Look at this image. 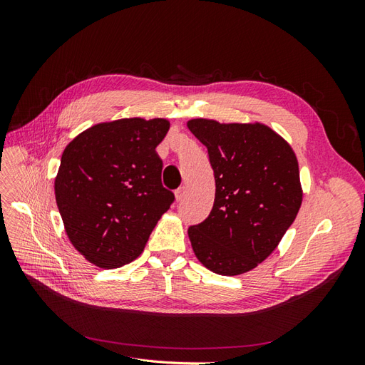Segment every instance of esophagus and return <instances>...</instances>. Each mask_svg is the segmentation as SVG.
<instances>
[{"mask_svg": "<svg viewBox=\"0 0 365 365\" xmlns=\"http://www.w3.org/2000/svg\"><path fill=\"white\" fill-rule=\"evenodd\" d=\"M185 187H180V189L178 190H176L175 192V196H176V201H182L184 200V197H185Z\"/></svg>", "mask_w": 365, "mask_h": 365, "instance_id": "34e87169", "label": "esophagus"}]
</instances>
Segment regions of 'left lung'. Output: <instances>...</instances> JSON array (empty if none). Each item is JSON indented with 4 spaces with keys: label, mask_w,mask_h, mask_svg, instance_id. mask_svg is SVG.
Here are the masks:
<instances>
[{
    "label": "left lung",
    "mask_w": 365,
    "mask_h": 365,
    "mask_svg": "<svg viewBox=\"0 0 365 365\" xmlns=\"http://www.w3.org/2000/svg\"><path fill=\"white\" fill-rule=\"evenodd\" d=\"M207 148L216 182L213 208L189 228L192 248L205 268L237 275L256 268L277 248L302 205L292 148L260 123H187Z\"/></svg>",
    "instance_id": "1"
}]
</instances>
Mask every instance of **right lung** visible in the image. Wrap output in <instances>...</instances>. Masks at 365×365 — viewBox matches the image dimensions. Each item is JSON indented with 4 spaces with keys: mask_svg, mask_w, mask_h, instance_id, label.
Masks as SVG:
<instances>
[{
    "mask_svg": "<svg viewBox=\"0 0 365 365\" xmlns=\"http://www.w3.org/2000/svg\"><path fill=\"white\" fill-rule=\"evenodd\" d=\"M169 126L165 118H121L83 130L65 148L56 204L73 247L96 267L135 260L173 204L155 150Z\"/></svg>",
    "mask_w": 365,
    "mask_h": 365,
    "instance_id": "obj_1",
    "label": "right lung"
}]
</instances>
